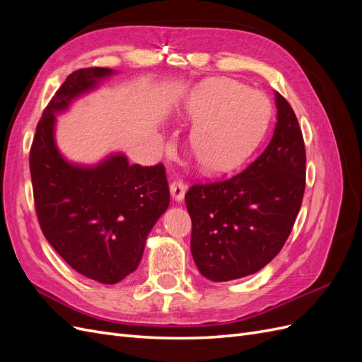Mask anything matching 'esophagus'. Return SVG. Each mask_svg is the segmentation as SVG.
Returning <instances> with one entry per match:
<instances>
[{"label":"esophagus","instance_id":"1","mask_svg":"<svg viewBox=\"0 0 362 362\" xmlns=\"http://www.w3.org/2000/svg\"><path fill=\"white\" fill-rule=\"evenodd\" d=\"M185 192H187V185H185L181 180H175L170 182V194L177 202H181L184 199Z\"/></svg>","mask_w":362,"mask_h":362}]
</instances>
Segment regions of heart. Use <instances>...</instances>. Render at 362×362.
<instances>
[{"label": "heart", "mask_w": 362, "mask_h": 362, "mask_svg": "<svg viewBox=\"0 0 362 362\" xmlns=\"http://www.w3.org/2000/svg\"><path fill=\"white\" fill-rule=\"evenodd\" d=\"M267 98L231 80H210L185 105L193 122L189 148L205 170H221L242 157L264 128Z\"/></svg>", "instance_id": "b5f03b06"}]
</instances>
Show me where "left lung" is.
I'll use <instances>...</instances> for the list:
<instances>
[{
	"label": "left lung",
	"mask_w": 362,
	"mask_h": 362,
	"mask_svg": "<svg viewBox=\"0 0 362 362\" xmlns=\"http://www.w3.org/2000/svg\"><path fill=\"white\" fill-rule=\"evenodd\" d=\"M276 96L269 145L245 170L185 193L192 218V255L214 282L257 273L286 245L305 192V144L291 105Z\"/></svg>",
	"instance_id": "left-lung-1"
}]
</instances>
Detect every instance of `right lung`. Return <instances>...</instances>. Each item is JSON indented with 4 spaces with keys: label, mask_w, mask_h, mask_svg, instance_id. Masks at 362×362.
<instances>
[{
    "label": "right lung",
    "mask_w": 362,
    "mask_h": 362,
    "mask_svg": "<svg viewBox=\"0 0 362 362\" xmlns=\"http://www.w3.org/2000/svg\"><path fill=\"white\" fill-rule=\"evenodd\" d=\"M113 74L108 68L72 72L43 112L30 151L43 235L75 272L103 284H116L137 269L148 234L170 202L163 164H129L116 152L83 166L68 161L56 145V116Z\"/></svg>",
    "instance_id": "1"
}]
</instances>
